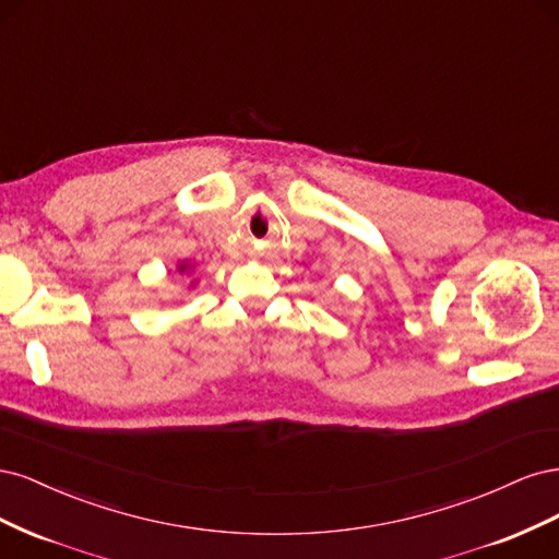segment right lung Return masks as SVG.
Masks as SVG:
<instances>
[{
  "label": "right lung",
  "mask_w": 559,
  "mask_h": 559,
  "mask_svg": "<svg viewBox=\"0 0 559 559\" xmlns=\"http://www.w3.org/2000/svg\"><path fill=\"white\" fill-rule=\"evenodd\" d=\"M177 273L183 275V277H191V275L195 273V263H191V261H179V263H177ZM195 284H198V280H191V286H195Z\"/></svg>",
  "instance_id": "obj_1"
}]
</instances>
